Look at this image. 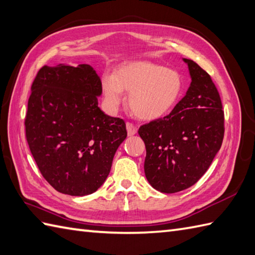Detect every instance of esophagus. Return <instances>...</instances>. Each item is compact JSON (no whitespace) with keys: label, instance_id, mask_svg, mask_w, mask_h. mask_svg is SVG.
<instances>
[{"label":"esophagus","instance_id":"obj_1","mask_svg":"<svg viewBox=\"0 0 255 255\" xmlns=\"http://www.w3.org/2000/svg\"><path fill=\"white\" fill-rule=\"evenodd\" d=\"M127 131H128V136H132V135H135L137 133V128L133 126L132 123H127Z\"/></svg>","mask_w":255,"mask_h":255}]
</instances>
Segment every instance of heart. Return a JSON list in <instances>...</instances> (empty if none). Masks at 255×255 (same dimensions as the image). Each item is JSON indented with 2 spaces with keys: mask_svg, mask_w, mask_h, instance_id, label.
<instances>
[{
  "mask_svg": "<svg viewBox=\"0 0 255 255\" xmlns=\"http://www.w3.org/2000/svg\"><path fill=\"white\" fill-rule=\"evenodd\" d=\"M101 89L108 109L116 111L128 95V106L139 120L154 121L166 116L178 102L183 78L178 71L147 60L123 62L113 75H105Z\"/></svg>",
  "mask_w": 255,
  "mask_h": 255,
  "instance_id": "heart-1",
  "label": "heart"
}]
</instances>
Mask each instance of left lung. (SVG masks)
Segmentation results:
<instances>
[{
    "label": "left lung",
    "instance_id": "obj_1",
    "mask_svg": "<svg viewBox=\"0 0 255 255\" xmlns=\"http://www.w3.org/2000/svg\"><path fill=\"white\" fill-rule=\"evenodd\" d=\"M191 82L167 117L142 126L146 147L144 171L149 185L174 194L198 181L221 147L223 111L210 76L195 61L183 58Z\"/></svg>",
    "mask_w": 255,
    "mask_h": 255
}]
</instances>
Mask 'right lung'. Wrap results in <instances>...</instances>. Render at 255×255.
<instances>
[{
  "label": "right lung",
  "instance_id": "add662e5",
  "mask_svg": "<svg viewBox=\"0 0 255 255\" xmlns=\"http://www.w3.org/2000/svg\"><path fill=\"white\" fill-rule=\"evenodd\" d=\"M101 80L90 65L44 66L32 85L26 138L41 175L59 193L97 191L127 138L126 123L98 107Z\"/></svg>",
  "mask_w": 255,
  "mask_h": 255
}]
</instances>
